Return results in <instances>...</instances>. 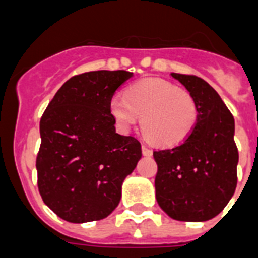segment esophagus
I'll use <instances>...</instances> for the list:
<instances>
[{"mask_svg":"<svg viewBox=\"0 0 258 258\" xmlns=\"http://www.w3.org/2000/svg\"><path fill=\"white\" fill-rule=\"evenodd\" d=\"M142 154H144V155H152L153 154L152 149L149 148V146H146V145H142Z\"/></svg>","mask_w":258,"mask_h":258,"instance_id":"1","label":"esophagus"}]
</instances>
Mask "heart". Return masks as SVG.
<instances>
[{
  "label": "heart",
  "instance_id": "heart-1",
  "mask_svg": "<svg viewBox=\"0 0 258 258\" xmlns=\"http://www.w3.org/2000/svg\"><path fill=\"white\" fill-rule=\"evenodd\" d=\"M110 112L117 124L129 131L140 122L149 141L159 146L183 142L198 121V103L192 93L165 79L148 78L134 83L124 96H114Z\"/></svg>",
  "mask_w": 258,
  "mask_h": 258
}]
</instances>
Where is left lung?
Instances as JSON below:
<instances>
[{"label": "left lung", "instance_id": "obj_1", "mask_svg": "<svg viewBox=\"0 0 258 258\" xmlns=\"http://www.w3.org/2000/svg\"><path fill=\"white\" fill-rule=\"evenodd\" d=\"M198 103V121L180 144L153 153L158 171L155 198L170 218L206 221L219 215L237 184L235 120L220 96L195 75L174 74Z\"/></svg>", "mask_w": 258, "mask_h": 258}]
</instances>
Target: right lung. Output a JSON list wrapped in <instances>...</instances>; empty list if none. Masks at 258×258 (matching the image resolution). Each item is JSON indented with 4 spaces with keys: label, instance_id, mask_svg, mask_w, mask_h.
<instances>
[{
    "label": "right lung",
    "instance_id": "right-lung-1",
    "mask_svg": "<svg viewBox=\"0 0 258 258\" xmlns=\"http://www.w3.org/2000/svg\"><path fill=\"white\" fill-rule=\"evenodd\" d=\"M132 76L124 70L72 76L40 118L38 190L63 220H100L120 203L142 152L137 138L116 133L110 101Z\"/></svg>",
    "mask_w": 258,
    "mask_h": 258
}]
</instances>
